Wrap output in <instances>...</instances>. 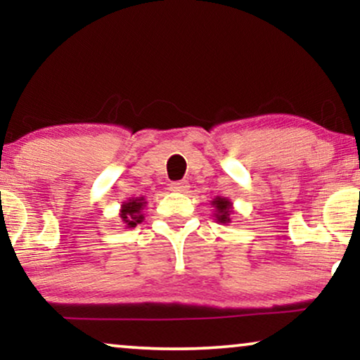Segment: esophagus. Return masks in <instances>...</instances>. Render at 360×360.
I'll list each match as a JSON object with an SVG mask.
<instances>
[{
	"instance_id": "esophagus-1",
	"label": "esophagus",
	"mask_w": 360,
	"mask_h": 360,
	"mask_svg": "<svg viewBox=\"0 0 360 360\" xmlns=\"http://www.w3.org/2000/svg\"><path fill=\"white\" fill-rule=\"evenodd\" d=\"M169 189L174 191V193H186V191L189 189V186L188 183H179V181H177V183H171Z\"/></svg>"
}]
</instances>
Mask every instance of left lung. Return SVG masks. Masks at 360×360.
<instances>
[{
	"mask_svg": "<svg viewBox=\"0 0 360 360\" xmlns=\"http://www.w3.org/2000/svg\"><path fill=\"white\" fill-rule=\"evenodd\" d=\"M212 207L215 209L214 210V217L215 220H217L219 224L222 225H229L230 222H232L233 219V214H236V210H233V202L227 198H220V195H217L212 202Z\"/></svg>",
	"mask_w": 360,
	"mask_h": 360,
	"instance_id": "8db88e82",
	"label": "left lung"
}]
</instances>
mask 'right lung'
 <instances>
[{"instance_id":"right-lung-1","label":"right lung","mask_w":360,"mask_h":360,"mask_svg":"<svg viewBox=\"0 0 360 360\" xmlns=\"http://www.w3.org/2000/svg\"><path fill=\"white\" fill-rule=\"evenodd\" d=\"M146 199L143 198H131L124 200L122 204V209H120V219H122V224L127 229L136 227L138 224H141L145 220V214H143V209L146 207Z\"/></svg>"}]
</instances>
